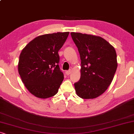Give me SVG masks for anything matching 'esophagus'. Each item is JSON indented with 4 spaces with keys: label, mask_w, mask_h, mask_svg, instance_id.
Masks as SVG:
<instances>
[{
    "label": "esophagus",
    "mask_w": 134,
    "mask_h": 134,
    "mask_svg": "<svg viewBox=\"0 0 134 134\" xmlns=\"http://www.w3.org/2000/svg\"><path fill=\"white\" fill-rule=\"evenodd\" d=\"M71 69L69 70L65 71V73H66L67 75H69L70 74H71Z\"/></svg>",
    "instance_id": "obj_1"
}]
</instances>
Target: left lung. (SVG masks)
<instances>
[{
    "label": "left lung",
    "mask_w": 134,
    "mask_h": 134,
    "mask_svg": "<svg viewBox=\"0 0 134 134\" xmlns=\"http://www.w3.org/2000/svg\"><path fill=\"white\" fill-rule=\"evenodd\" d=\"M81 60L80 80L74 84L77 95L93 99L104 93L112 82L117 68L114 47L102 37L71 33Z\"/></svg>",
    "instance_id": "obj_1"
}]
</instances>
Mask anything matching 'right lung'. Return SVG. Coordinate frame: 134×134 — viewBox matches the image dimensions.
I'll use <instances>...</instances> for the list:
<instances>
[{"label": "right lung", "instance_id": "add662e5", "mask_svg": "<svg viewBox=\"0 0 134 134\" xmlns=\"http://www.w3.org/2000/svg\"><path fill=\"white\" fill-rule=\"evenodd\" d=\"M69 32L47 34L37 36L22 50L18 71L29 91L40 98L58 93L64 80L59 66V51Z\"/></svg>", "mask_w": 134, "mask_h": 134}]
</instances>
